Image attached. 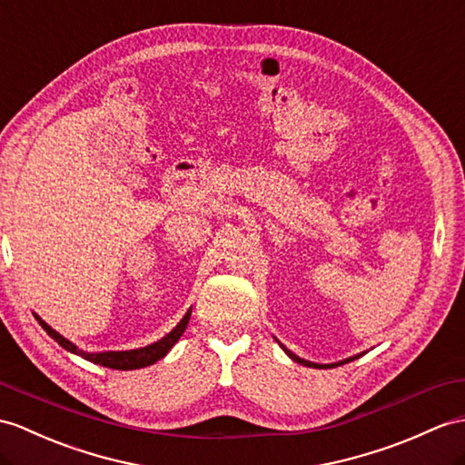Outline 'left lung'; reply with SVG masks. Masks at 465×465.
I'll list each match as a JSON object with an SVG mask.
<instances>
[{
	"mask_svg": "<svg viewBox=\"0 0 465 465\" xmlns=\"http://www.w3.org/2000/svg\"><path fill=\"white\" fill-rule=\"evenodd\" d=\"M282 349L286 351L288 353V357H292L293 361H296V363H302V365H305V367H315V369H331V367H335V365H345V363H349V361H355V359H359L361 355H355V357H349L347 361H341V363H333V365H318V363H310V361H305V359H300L298 355H293L292 351H288L284 345H282Z\"/></svg>",
	"mask_w": 465,
	"mask_h": 465,
	"instance_id": "obj_1",
	"label": "left lung"
}]
</instances>
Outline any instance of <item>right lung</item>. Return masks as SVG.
<instances>
[{"instance_id":"right-lung-1","label":"right lung","mask_w":465,"mask_h":465,"mask_svg":"<svg viewBox=\"0 0 465 465\" xmlns=\"http://www.w3.org/2000/svg\"><path fill=\"white\" fill-rule=\"evenodd\" d=\"M37 322L41 323V327L45 331H47L56 343H59L61 347H64L66 351H71V353H76L81 355L83 359L86 361H93V363L96 365H102V367H108V369H118V371H134V369H143V367H150L153 365L155 361H160L162 357L167 355V351L172 349L177 341L179 337L183 335L185 327L189 323V318H191V312L185 313V318L179 322V325L175 327V330L172 333H167L163 339H160V341H155L152 345L147 347H142V349H132V351H106V353H84V351L76 349V345H73L69 339H64L63 335L56 333L54 330H51V327L45 323L39 315H35Z\"/></svg>"}]
</instances>
